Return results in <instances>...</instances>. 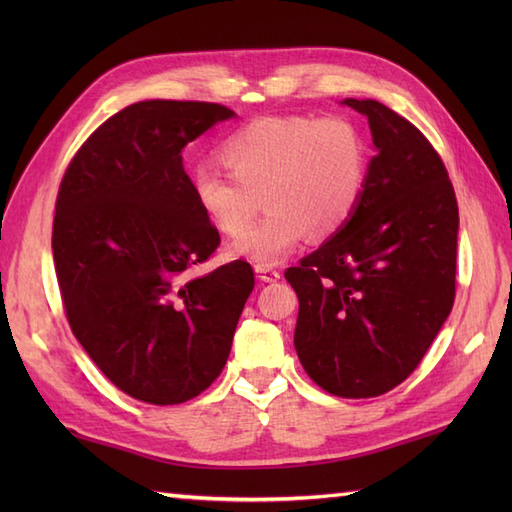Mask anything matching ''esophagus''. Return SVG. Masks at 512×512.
<instances>
[{
    "instance_id": "34e87169",
    "label": "esophagus",
    "mask_w": 512,
    "mask_h": 512,
    "mask_svg": "<svg viewBox=\"0 0 512 512\" xmlns=\"http://www.w3.org/2000/svg\"><path fill=\"white\" fill-rule=\"evenodd\" d=\"M255 273L259 279L266 281V284H273V281H277L281 277L279 270L273 266H255Z\"/></svg>"
}]
</instances>
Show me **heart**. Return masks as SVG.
Wrapping results in <instances>:
<instances>
[{"label":"heart","instance_id":"heart-1","mask_svg":"<svg viewBox=\"0 0 512 512\" xmlns=\"http://www.w3.org/2000/svg\"><path fill=\"white\" fill-rule=\"evenodd\" d=\"M217 156L228 176L195 169L193 202L222 235L242 232L228 253L257 266L279 264L308 233H339L361 204L369 173L365 136L343 116L255 118L228 134ZM262 201L269 213L249 227Z\"/></svg>","mask_w":512,"mask_h":512}]
</instances>
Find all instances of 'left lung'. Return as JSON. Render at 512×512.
Instances as JSON below:
<instances>
[{
  "mask_svg": "<svg viewBox=\"0 0 512 512\" xmlns=\"http://www.w3.org/2000/svg\"><path fill=\"white\" fill-rule=\"evenodd\" d=\"M343 103L372 129L363 200L286 279L299 297L306 374L332 396L374 398L418 367L449 317L460 215L447 167L418 127L372 99Z\"/></svg>",
  "mask_w": 512,
  "mask_h": 512,
  "instance_id": "8db88e82",
  "label": "left lung"
}]
</instances>
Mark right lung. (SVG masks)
Instances as JSON below:
<instances>
[{
  "instance_id": "obj_1",
  "label": "right lung",
  "mask_w": 512,
  "mask_h": 512,
  "mask_svg": "<svg viewBox=\"0 0 512 512\" xmlns=\"http://www.w3.org/2000/svg\"><path fill=\"white\" fill-rule=\"evenodd\" d=\"M233 110L140 101L96 129L65 169L52 224L65 317L96 367L149 405H180L220 376L255 288L235 259L193 277L220 246L182 149Z\"/></svg>"
}]
</instances>
